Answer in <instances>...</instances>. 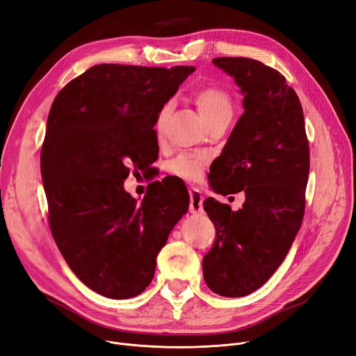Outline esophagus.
<instances>
[{
	"mask_svg": "<svg viewBox=\"0 0 356 356\" xmlns=\"http://www.w3.org/2000/svg\"><path fill=\"white\" fill-rule=\"evenodd\" d=\"M189 195H191V212L192 213L202 212L204 196H202V193H200V191L196 188H191Z\"/></svg>",
	"mask_w": 356,
	"mask_h": 356,
	"instance_id": "1",
	"label": "esophagus"
}]
</instances>
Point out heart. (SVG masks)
I'll use <instances>...</instances> for the list:
<instances>
[{
  "mask_svg": "<svg viewBox=\"0 0 356 356\" xmlns=\"http://www.w3.org/2000/svg\"><path fill=\"white\" fill-rule=\"evenodd\" d=\"M193 102L197 107L199 113L202 115L205 122L209 123L216 120V119H231L233 116V103H231V99L228 96V92L224 91L222 88L218 87H202L193 92ZM170 111H172V106L165 104L163 109L160 111L157 116V131L161 132L164 128V123L170 115ZM204 170V159L195 157V156H180L176 160L168 164V172L183 177L186 180H197L202 175Z\"/></svg>",
  "mask_w": 356,
  "mask_h": 356,
  "instance_id": "heart-1",
  "label": "heart"
}]
</instances>
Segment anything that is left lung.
<instances>
[{
    "instance_id": "8db88e82",
    "label": "left lung",
    "mask_w": 356,
    "mask_h": 356,
    "mask_svg": "<svg viewBox=\"0 0 356 356\" xmlns=\"http://www.w3.org/2000/svg\"><path fill=\"white\" fill-rule=\"evenodd\" d=\"M212 63L240 87L244 113L213 161L209 183L221 195L243 191L245 200L238 211L213 197L204 202L216 238L202 269L212 292L237 298L264 285L296 240L310 151L300 99L284 75L250 58L224 56Z\"/></svg>"
}]
</instances>
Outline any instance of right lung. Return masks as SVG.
Returning a JSON list of instances; mask_svg holds the SVG:
<instances>
[{
	"mask_svg": "<svg viewBox=\"0 0 356 356\" xmlns=\"http://www.w3.org/2000/svg\"><path fill=\"white\" fill-rule=\"evenodd\" d=\"M193 71L100 64L52 103L40 157L51 231L76 277L106 298L144 292L188 212V189L159 181L138 204L123 181L129 165L144 172L159 157L157 116Z\"/></svg>",
	"mask_w": 356,
	"mask_h": 356,
	"instance_id": "add662e5",
	"label": "right lung"
}]
</instances>
